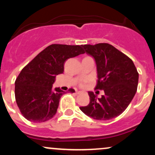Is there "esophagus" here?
<instances>
[{"instance_id": "obj_1", "label": "esophagus", "mask_w": 155, "mask_h": 155, "mask_svg": "<svg viewBox=\"0 0 155 155\" xmlns=\"http://www.w3.org/2000/svg\"><path fill=\"white\" fill-rule=\"evenodd\" d=\"M81 93H82V92H81V91H77V92H76V94H77V95H79V94H81Z\"/></svg>"}]
</instances>
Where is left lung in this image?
<instances>
[{
  "mask_svg": "<svg viewBox=\"0 0 155 155\" xmlns=\"http://www.w3.org/2000/svg\"><path fill=\"white\" fill-rule=\"evenodd\" d=\"M85 52L95 60L97 74L96 89L103 90L101 98L88 92L90 104L81 111L97 120L115 118L127 108L136 95L138 73L132 60L109 44H85Z\"/></svg>",
  "mask_w": 155,
  "mask_h": 155,
  "instance_id": "left-lung-1",
  "label": "left lung"
}]
</instances>
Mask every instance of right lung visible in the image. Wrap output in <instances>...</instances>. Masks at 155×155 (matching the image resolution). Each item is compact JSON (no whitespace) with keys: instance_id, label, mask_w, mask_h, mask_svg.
Here are the masks:
<instances>
[{"instance_id":"1","label":"right lung","mask_w":155,"mask_h":155,"mask_svg":"<svg viewBox=\"0 0 155 155\" xmlns=\"http://www.w3.org/2000/svg\"><path fill=\"white\" fill-rule=\"evenodd\" d=\"M79 45L51 44L21 71L15 81V98L25 118L43 122L56 114L65 91L52 87L57 75L63 74L65 62L84 54ZM75 92L74 89L68 90Z\"/></svg>"}]
</instances>
